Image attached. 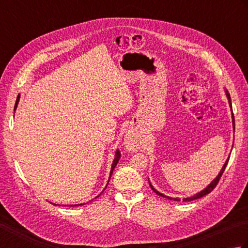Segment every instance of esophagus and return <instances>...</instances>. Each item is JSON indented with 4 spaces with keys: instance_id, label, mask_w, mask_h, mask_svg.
Instances as JSON below:
<instances>
[{
    "instance_id": "34e87169",
    "label": "esophagus",
    "mask_w": 248,
    "mask_h": 248,
    "mask_svg": "<svg viewBox=\"0 0 248 248\" xmlns=\"http://www.w3.org/2000/svg\"><path fill=\"white\" fill-rule=\"evenodd\" d=\"M140 139L136 133L128 132L124 137V145L129 151H137L140 146Z\"/></svg>"
}]
</instances>
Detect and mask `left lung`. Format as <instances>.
<instances>
[{
  "mask_svg": "<svg viewBox=\"0 0 248 248\" xmlns=\"http://www.w3.org/2000/svg\"><path fill=\"white\" fill-rule=\"evenodd\" d=\"M226 95H227V98H228V101H229V106H230V108H231V110H232L231 97H230V94H229V92L227 91V90H226ZM232 124H233V130H235V124H234V116H233V112H232ZM229 158H230V156L228 157V159L226 160V163H224V165L222 166V168H221V170H220V172L218 173L217 177H216V178L213 180V181H211V182L208 184V186H207L204 188V190H202L201 192L196 193V194H194V195L191 196V197H186V199H183V202H190V201H194V200H197V199H201V197L207 195V194H208V193H210L211 191H213L214 188L216 187V186H217V184H218L219 180H220V178H221V175H222V173H223L224 169H226V167H227L228 161H229ZM148 183H150V186L152 187V190L154 191L157 195H160V196H163V197H167L168 200H173V201H177V202H179V201H180V199H173V197L167 196V195L163 194V193H160V192L157 191L156 188L152 186V183L150 182V180H148Z\"/></svg>",
  "mask_w": 248,
  "mask_h": 248,
  "instance_id": "left-lung-1",
  "label": "left lung"
}]
</instances>
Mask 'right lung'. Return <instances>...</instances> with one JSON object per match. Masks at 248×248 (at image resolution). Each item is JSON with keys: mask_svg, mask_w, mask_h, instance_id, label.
I'll return each mask as SVG.
<instances>
[{"mask_svg": "<svg viewBox=\"0 0 248 248\" xmlns=\"http://www.w3.org/2000/svg\"><path fill=\"white\" fill-rule=\"evenodd\" d=\"M19 98H20V95L19 94H18V96H17V100H16V104H15V107H14V110H16V108H17V105H18V102H19ZM119 158H120V152H119V150H117L116 151V153H115V158H114V160H112V165H111V169H110V172H109V179H110V177H111V174H112V171H114V169H115V167L117 166V163H118L119 161ZM108 182H109V180H108ZM108 184V183H107ZM106 188V187H105ZM104 188V190H105ZM103 193V192H102ZM101 193V194H102ZM100 194V195H101ZM98 195V196H100ZM98 196H96L95 199H97ZM81 205H84V204H78V205H69L70 207H74V206H81ZM64 206H66V205H64Z\"/></svg>", "mask_w": 248, "mask_h": 248, "instance_id": "add662e5", "label": "right lung"}]
</instances>
